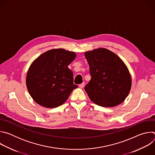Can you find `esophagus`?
<instances>
[{
  "mask_svg": "<svg viewBox=\"0 0 155 155\" xmlns=\"http://www.w3.org/2000/svg\"><path fill=\"white\" fill-rule=\"evenodd\" d=\"M84 86V83H81V84H79V87H80V88H83Z\"/></svg>",
  "mask_w": 155,
  "mask_h": 155,
  "instance_id": "obj_1",
  "label": "esophagus"
}]
</instances>
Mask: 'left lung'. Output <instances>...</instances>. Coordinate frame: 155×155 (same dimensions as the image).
Here are the masks:
<instances>
[{
  "instance_id": "8db88e82",
  "label": "left lung",
  "mask_w": 155,
  "mask_h": 155,
  "mask_svg": "<svg viewBox=\"0 0 155 155\" xmlns=\"http://www.w3.org/2000/svg\"><path fill=\"white\" fill-rule=\"evenodd\" d=\"M90 66L91 80L84 87L90 99L102 107H114L127 97L131 77L123 61L105 48L85 52Z\"/></svg>"
}]
</instances>
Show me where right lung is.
<instances>
[{"instance_id":"add662e5","label":"right lung","mask_w":155,"mask_h":155,"mask_svg":"<svg viewBox=\"0 0 155 155\" xmlns=\"http://www.w3.org/2000/svg\"><path fill=\"white\" fill-rule=\"evenodd\" d=\"M74 52L53 49L41 54L31 65L26 77L28 91L35 102L47 108L61 105L78 87L68 65Z\"/></svg>"}]
</instances>
